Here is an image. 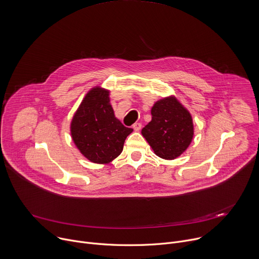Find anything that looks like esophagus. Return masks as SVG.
<instances>
[{"label":"esophagus","instance_id":"34e87169","mask_svg":"<svg viewBox=\"0 0 259 259\" xmlns=\"http://www.w3.org/2000/svg\"><path fill=\"white\" fill-rule=\"evenodd\" d=\"M141 127H142V125H141L140 123H135V124L133 125V129H134V131H139V130L141 129Z\"/></svg>","mask_w":259,"mask_h":259}]
</instances>
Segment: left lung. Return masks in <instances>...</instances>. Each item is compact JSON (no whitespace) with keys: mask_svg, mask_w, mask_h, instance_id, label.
Here are the masks:
<instances>
[{"mask_svg":"<svg viewBox=\"0 0 259 259\" xmlns=\"http://www.w3.org/2000/svg\"><path fill=\"white\" fill-rule=\"evenodd\" d=\"M141 134L157 156L168 160L177 158L193 139L192 116L176 97L163 98L152 106L151 121Z\"/></svg>","mask_w":259,"mask_h":259,"instance_id":"obj_1","label":"left lung"}]
</instances>
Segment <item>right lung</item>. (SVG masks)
<instances>
[{
    "label": "right lung",
    "mask_w": 259,
    "mask_h": 259,
    "mask_svg": "<svg viewBox=\"0 0 259 259\" xmlns=\"http://www.w3.org/2000/svg\"><path fill=\"white\" fill-rule=\"evenodd\" d=\"M133 131L116 118L110 91L98 85L85 95L70 124L78 150L95 163L107 164L118 157L127 136Z\"/></svg>",
    "instance_id": "obj_1"
}]
</instances>
